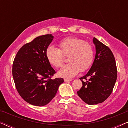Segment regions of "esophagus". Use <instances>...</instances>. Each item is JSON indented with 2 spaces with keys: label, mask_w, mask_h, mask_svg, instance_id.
Listing matches in <instances>:
<instances>
[{
  "label": "esophagus",
  "mask_w": 128,
  "mask_h": 128,
  "mask_svg": "<svg viewBox=\"0 0 128 128\" xmlns=\"http://www.w3.org/2000/svg\"><path fill=\"white\" fill-rule=\"evenodd\" d=\"M72 80H70V79H64V81L65 82H70V81H72Z\"/></svg>",
  "instance_id": "esophagus-1"
}]
</instances>
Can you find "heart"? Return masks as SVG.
I'll use <instances>...</instances> for the list:
<instances>
[{
    "label": "heart",
    "mask_w": 128,
    "mask_h": 128,
    "mask_svg": "<svg viewBox=\"0 0 128 128\" xmlns=\"http://www.w3.org/2000/svg\"><path fill=\"white\" fill-rule=\"evenodd\" d=\"M60 50L50 46L46 49V56L49 62L59 68L64 62V56H68L69 63L59 70L61 78H72L80 71L84 72L90 67L94 59L93 47L90 44L76 38H68L59 43Z\"/></svg>",
    "instance_id": "obj_1"
}]
</instances>
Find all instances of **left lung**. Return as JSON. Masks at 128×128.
<instances>
[{"instance_id":"1","label":"left lung","mask_w":128,"mask_h":128,"mask_svg":"<svg viewBox=\"0 0 128 128\" xmlns=\"http://www.w3.org/2000/svg\"><path fill=\"white\" fill-rule=\"evenodd\" d=\"M96 56L90 70L80 78L83 86L78 94L84 102L96 105L106 101L112 92L117 79L115 58L111 50L93 38Z\"/></svg>"}]
</instances>
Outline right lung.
Returning a JSON list of instances; mask_svg holds the SVG:
<instances>
[{"label": "right lung", "mask_w": 128, "mask_h": 128, "mask_svg": "<svg viewBox=\"0 0 128 128\" xmlns=\"http://www.w3.org/2000/svg\"><path fill=\"white\" fill-rule=\"evenodd\" d=\"M54 36L36 37L17 52L13 65V76L21 97L29 104L45 106L55 97L62 78L51 79L56 73L47 59L46 50Z\"/></svg>", "instance_id": "right-lung-1"}]
</instances>
